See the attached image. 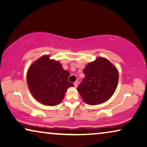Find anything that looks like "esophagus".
<instances>
[{
    "instance_id": "obj_1",
    "label": "esophagus",
    "mask_w": 147,
    "mask_h": 147,
    "mask_svg": "<svg viewBox=\"0 0 147 147\" xmlns=\"http://www.w3.org/2000/svg\"><path fill=\"white\" fill-rule=\"evenodd\" d=\"M74 86H75L76 88L77 87L78 85V81H76V82L74 83Z\"/></svg>"
}]
</instances>
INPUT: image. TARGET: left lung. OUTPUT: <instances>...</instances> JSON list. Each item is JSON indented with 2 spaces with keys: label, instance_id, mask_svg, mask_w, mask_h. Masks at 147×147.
<instances>
[{
  "label": "left lung",
  "instance_id": "obj_1",
  "mask_svg": "<svg viewBox=\"0 0 147 147\" xmlns=\"http://www.w3.org/2000/svg\"><path fill=\"white\" fill-rule=\"evenodd\" d=\"M85 77L77 88L86 104L94 106L106 102L117 88L119 72L106 58L98 57L84 69Z\"/></svg>",
  "mask_w": 147,
  "mask_h": 147
}]
</instances>
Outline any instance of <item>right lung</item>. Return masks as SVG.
I'll use <instances>...</instances> for the list:
<instances>
[{
  "label": "right lung",
  "mask_w": 147,
  "mask_h": 147,
  "mask_svg": "<svg viewBox=\"0 0 147 147\" xmlns=\"http://www.w3.org/2000/svg\"><path fill=\"white\" fill-rule=\"evenodd\" d=\"M69 74L59 61L44 55L30 65L26 79L30 93L37 101L55 106L62 102L67 89L74 86L68 81Z\"/></svg>",
  "instance_id": "right-lung-1"
}]
</instances>
